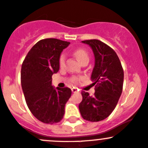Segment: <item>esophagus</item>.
Listing matches in <instances>:
<instances>
[{
  "label": "esophagus",
  "instance_id": "34e87169",
  "mask_svg": "<svg viewBox=\"0 0 148 148\" xmlns=\"http://www.w3.org/2000/svg\"><path fill=\"white\" fill-rule=\"evenodd\" d=\"M71 90H72V92H77V88H75V87H73L72 89H71Z\"/></svg>",
  "mask_w": 148,
  "mask_h": 148
}]
</instances>
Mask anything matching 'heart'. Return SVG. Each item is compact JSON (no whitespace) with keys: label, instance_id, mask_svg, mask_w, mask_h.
I'll list each match as a JSON object with an SVG mask.
<instances>
[{"label":"heart","instance_id":"obj_1","mask_svg":"<svg viewBox=\"0 0 148 148\" xmlns=\"http://www.w3.org/2000/svg\"><path fill=\"white\" fill-rule=\"evenodd\" d=\"M75 56L76 58H77L79 61L80 63H82L84 60L87 59V58H89L88 53L86 51H85L84 49H78L75 51ZM65 59H66V56H65L64 54H61V56L59 58V64L60 66H63L64 64ZM74 81L76 80V78H74Z\"/></svg>","mask_w":148,"mask_h":148}]
</instances>
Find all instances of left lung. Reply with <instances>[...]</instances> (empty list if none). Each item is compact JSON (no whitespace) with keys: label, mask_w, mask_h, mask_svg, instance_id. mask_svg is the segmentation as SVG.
<instances>
[{"label":"left lung","mask_w":148,"mask_h":148,"mask_svg":"<svg viewBox=\"0 0 148 148\" xmlns=\"http://www.w3.org/2000/svg\"><path fill=\"white\" fill-rule=\"evenodd\" d=\"M81 42L90 46L93 51L95 66L91 80L96 86L93 96L82 92L79 110L85 120L99 121L107 118L118 103L123 90V70L116 52L106 44L97 39Z\"/></svg>","instance_id":"1"}]
</instances>
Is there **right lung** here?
<instances>
[{"instance_id":"add662e5","label":"right lung","mask_w":148,"mask_h":148,"mask_svg":"<svg viewBox=\"0 0 148 148\" xmlns=\"http://www.w3.org/2000/svg\"><path fill=\"white\" fill-rule=\"evenodd\" d=\"M69 44L51 38L39 41L22 65L21 85L26 103L32 114L44 123L61 121L71 96L70 88H55L51 83V76L59 70L61 52Z\"/></svg>"}]
</instances>
